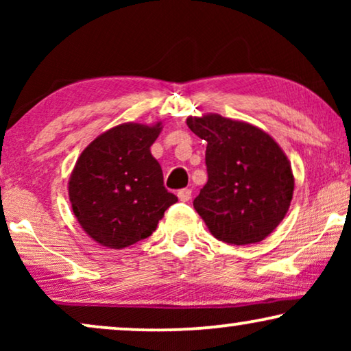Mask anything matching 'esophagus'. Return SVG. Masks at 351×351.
I'll use <instances>...</instances> for the list:
<instances>
[{"label": "esophagus", "instance_id": "1", "mask_svg": "<svg viewBox=\"0 0 351 351\" xmlns=\"http://www.w3.org/2000/svg\"><path fill=\"white\" fill-rule=\"evenodd\" d=\"M177 196H179L180 201H190L191 190L190 189H182V190L177 191Z\"/></svg>", "mask_w": 351, "mask_h": 351}]
</instances>
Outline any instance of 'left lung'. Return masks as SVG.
Segmentation results:
<instances>
[{
  "instance_id": "1",
  "label": "left lung",
  "mask_w": 351,
  "mask_h": 351,
  "mask_svg": "<svg viewBox=\"0 0 351 351\" xmlns=\"http://www.w3.org/2000/svg\"><path fill=\"white\" fill-rule=\"evenodd\" d=\"M186 124L208 142V184L193 201L220 241L261 243L285 219L294 193L291 162L265 131L217 113L189 117Z\"/></svg>"
}]
</instances>
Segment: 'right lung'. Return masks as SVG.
<instances>
[{
    "mask_svg": "<svg viewBox=\"0 0 351 351\" xmlns=\"http://www.w3.org/2000/svg\"><path fill=\"white\" fill-rule=\"evenodd\" d=\"M161 123H123L94 138L81 153L69 180L71 209L81 228L110 249L150 237L177 203L162 185L150 147Z\"/></svg>",
    "mask_w": 351,
    "mask_h": 351,
    "instance_id": "right-lung-1",
    "label": "right lung"
}]
</instances>
